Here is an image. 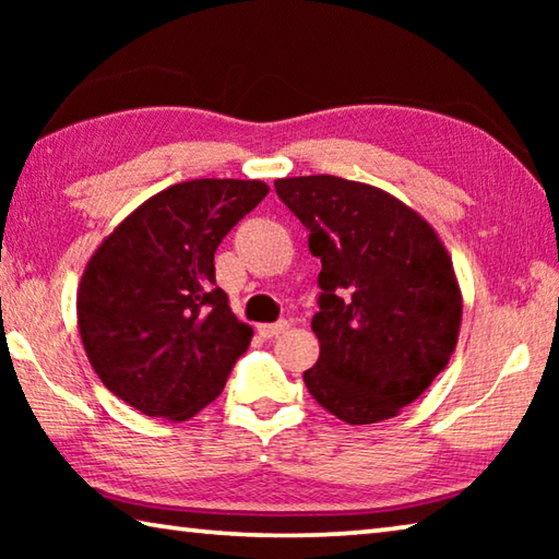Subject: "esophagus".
I'll return each instance as SVG.
<instances>
[{"instance_id":"esophagus-1","label":"esophagus","mask_w":559,"mask_h":559,"mask_svg":"<svg viewBox=\"0 0 559 559\" xmlns=\"http://www.w3.org/2000/svg\"><path fill=\"white\" fill-rule=\"evenodd\" d=\"M288 328H290L288 320H278V323H263V325H259V335H263V337H278V335L286 333Z\"/></svg>"}]
</instances>
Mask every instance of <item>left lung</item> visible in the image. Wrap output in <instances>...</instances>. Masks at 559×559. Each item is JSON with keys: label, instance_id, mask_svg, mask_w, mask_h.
I'll return each instance as SVG.
<instances>
[{"label": "left lung", "instance_id": "left-lung-1", "mask_svg": "<svg viewBox=\"0 0 559 559\" xmlns=\"http://www.w3.org/2000/svg\"><path fill=\"white\" fill-rule=\"evenodd\" d=\"M323 263L313 333V400L347 424L392 419L449 365L463 298L447 246L380 187L333 175L276 179Z\"/></svg>", "mask_w": 559, "mask_h": 559}]
</instances>
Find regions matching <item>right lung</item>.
Instances as JSON below:
<instances>
[{
  "label": "right lung",
  "instance_id": "obj_1",
  "mask_svg": "<svg viewBox=\"0 0 559 559\" xmlns=\"http://www.w3.org/2000/svg\"><path fill=\"white\" fill-rule=\"evenodd\" d=\"M266 194L261 179L179 182L93 251L75 296L81 343L132 409L187 421L222 394L253 330L216 286L214 251Z\"/></svg>",
  "mask_w": 559,
  "mask_h": 559
}]
</instances>
